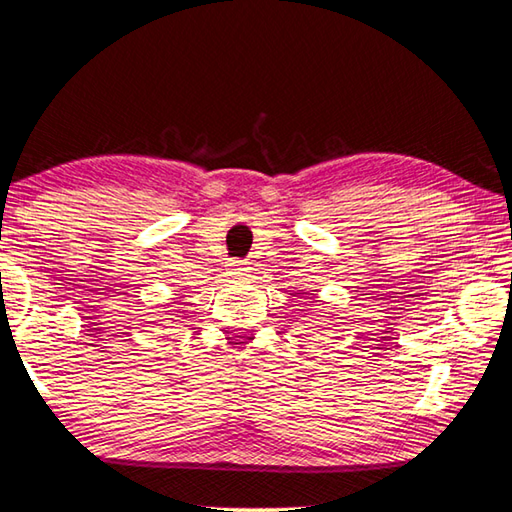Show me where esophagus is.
I'll return each instance as SVG.
<instances>
[{"label": "esophagus", "mask_w": 512, "mask_h": 512, "mask_svg": "<svg viewBox=\"0 0 512 512\" xmlns=\"http://www.w3.org/2000/svg\"><path fill=\"white\" fill-rule=\"evenodd\" d=\"M233 266H235V270H237V273H239V275H244V273H246V270H248L246 262H235Z\"/></svg>", "instance_id": "34e87169"}]
</instances>
